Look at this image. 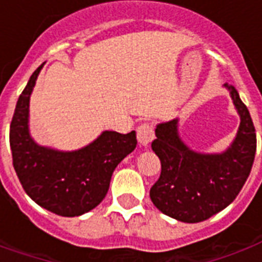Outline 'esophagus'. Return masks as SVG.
<instances>
[{"label": "esophagus", "mask_w": 262, "mask_h": 262, "mask_svg": "<svg viewBox=\"0 0 262 262\" xmlns=\"http://www.w3.org/2000/svg\"><path fill=\"white\" fill-rule=\"evenodd\" d=\"M154 139V130H153V126L150 125V123H143L137 127V142L140 146L143 147H146L148 146L151 140Z\"/></svg>", "instance_id": "1"}]
</instances>
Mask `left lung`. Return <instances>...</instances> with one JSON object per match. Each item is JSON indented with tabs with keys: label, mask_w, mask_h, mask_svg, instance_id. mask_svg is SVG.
<instances>
[{
	"label": "left lung",
	"mask_w": 262,
	"mask_h": 262,
	"mask_svg": "<svg viewBox=\"0 0 262 262\" xmlns=\"http://www.w3.org/2000/svg\"><path fill=\"white\" fill-rule=\"evenodd\" d=\"M230 94L240 116L236 137L222 153H201L180 136V119L156 126L151 148L161 161L159 181L150 189L154 206L172 219L198 223L230 205L247 181L253 167L257 137L247 106L233 85Z\"/></svg>",
	"instance_id": "8db88e82"
}]
</instances>
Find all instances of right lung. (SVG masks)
<instances>
[{
  "mask_svg": "<svg viewBox=\"0 0 262 262\" xmlns=\"http://www.w3.org/2000/svg\"><path fill=\"white\" fill-rule=\"evenodd\" d=\"M42 66L18 98L9 129L14 168L25 192L53 213L74 217L102 202L115 168L136 148V132L103 130L84 147L73 151L40 146L29 130V101Z\"/></svg>",
  "mask_w": 262,
  "mask_h": 262,
  "instance_id": "1",
  "label": "right lung"
}]
</instances>
